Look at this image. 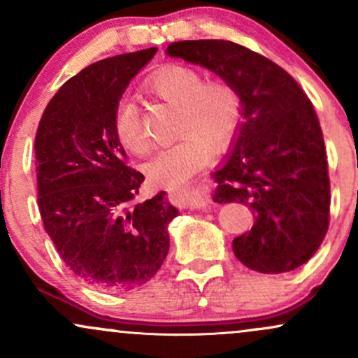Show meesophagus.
<instances>
[{
    "label": "esophagus",
    "instance_id": "34e87169",
    "mask_svg": "<svg viewBox=\"0 0 358 358\" xmlns=\"http://www.w3.org/2000/svg\"><path fill=\"white\" fill-rule=\"evenodd\" d=\"M170 196L175 200H180L183 207L187 208H207L208 207V196L205 195L200 187H185L176 188L170 192Z\"/></svg>",
    "mask_w": 358,
    "mask_h": 358
}]
</instances>
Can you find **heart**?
Listing matches in <instances>:
<instances>
[{
  "label": "heart",
  "instance_id": "1",
  "mask_svg": "<svg viewBox=\"0 0 358 358\" xmlns=\"http://www.w3.org/2000/svg\"><path fill=\"white\" fill-rule=\"evenodd\" d=\"M148 87L158 97L178 106L176 134L170 145L148 163L151 182L159 187H176L192 178L207 165L212 146L222 148L232 141L241 124L242 102L234 85L225 80H203L195 69L170 64L148 79ZM114 133L124 150L133 155L150 151L145 131L133 99L117 102Z\"/></svg>",
  "mask_w": 358,
  "mask_h": 358
}]
</instances>
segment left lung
Instances as JSON below:
<instances>
[{"label":"left lung","instance_id":"1","mask_svg":"<svg viewBox=\"0 0 358 358\" xmlns=\"http://www.w3.org/2000/svg\"><path fill=\"white\" fill-rule=\"evenodd\" d=\"M166 55L200 65L236 87L242 122L212 176L213 202H241L256 217L232 249L249 269L287 273L313 257L330 222L327 151L313 104L273 60L227 40H185Z\"/></svg>","mask_w":358,"mask_h":358}]
</instances>
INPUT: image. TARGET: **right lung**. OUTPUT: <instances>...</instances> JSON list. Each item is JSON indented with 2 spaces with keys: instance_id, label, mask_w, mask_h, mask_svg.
Returning <instances> with one entry per match:
<instances>
[{
  "instance_id": "right-lung-1",
  "label": "right lung",
  "mask_w": 358,
  "mask_h": 358,
  "mask_svg": "<svg viewBox=\"0 0 358 358\" xmlns=\"http://www.w3.org/2000/svg\"><path fill=\"white\" fill-rule=\"evenodd\" d=\"M158 48L109 57L65 82L35 138L43 227L69 269L97 289L121 293L158 273L178 210L165 192L136 202L145 176L126 165L114 113L131 79Z\"/></svg>"
}]
</instances>
